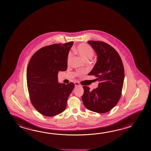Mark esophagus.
<instances>
[{
	"label": "esophagus",
	"instance_id": "esophagus-1",
	"mask_svg": "<svg viewBox=\"0 0 151 151\" xmlns=\"http://www.w3.org/2000/svg\"><path fill=\"white\" fill-rule=\"evenodd\" d=\"M74 84H75V86L76 87L79 86L81 85L80 83H79V82H78V81H76V82L74 83Z\"/></svg>",
	"mask_w": 151,
	"mask_h": 151
}]
</instances>
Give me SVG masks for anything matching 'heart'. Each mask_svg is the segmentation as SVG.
Returning a JSON list of instances; mask_svg holds the SVG:
<instances>
[{
    "label": "heart",
    "mask_w": 151,
    "mask_h": 151,
    "mask_svg": "<svg viewBox=\"0 0 151 151\" xmlns=\"http://www.w3.org/2000/svg\"><path fill=\"white\" fill-rule=\"evenodd\" d=\"M74 52L79 55L81 58L85 61H89L94 55V51L93 49L90 45L86 44H81L78 45L74 50ZM72 58L71 53H69L68 56V63H69ZM86 72L84 71H78L77 72V76H81L85 74Z\"/></svg>",
    "instance_id": "heart-1"
}]
</instances>
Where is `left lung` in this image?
Returning a JSON list of instances; mask_svg holds the SVG:
<instances>
[{"instance_id": "obj_1", "label": "left lung", "mask_w": 151, "mask_h": 151, "mask_svg": "<svg viewBox=\"0 0 151 151\" xmlns=\"http://www.w3.org/2000/svg\"><path fill=\"white\" fill-rule=\"evenodd\" d=\"M97 55V61L88 76H95L99 83L92 91L83 86L82 100L85 107L99 113L107 112L116 106L121 97L124 80V68L118 53L105 42H87Z\"/></svg>"}]
</instances>
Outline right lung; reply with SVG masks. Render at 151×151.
<instances>
[{
  "instance_id": "right-lung-1",
  "label": "right lung",
  "mask_w": 151,
  "mask_h": 151,
  "mask_svg": "<svg viewBox=\"0 0 151 151\" xmlns=\"http://www.w3.org/2000/svg\"><path fill=\"white\" fill-rule=\"evenodd\" d=\"M73 44L71 42L45 46L29 61L26 79L29 98L33 106L43 116H56L66 107L74 84L59 83L58 73L67 70L68 55Z\"/></svg>"
}]
</instances>
